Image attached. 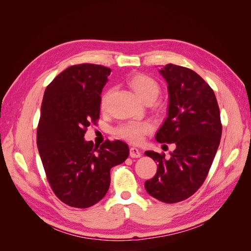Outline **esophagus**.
Instances as JSON below:
<instances>
[{
	"label": "esophagus",
	"mask_w": 251,
	"mask_h": 251,
	"mask_svg": "<svg viewBox=\"0 0 251 251\" xmlns=\"http://www.w3.org/2000/svg\"><path fill=\"white\" fill-rule=\"evenodd\" d=\"M129 156L131 158H140L141 156H142V153H141V151L138 149H136V147H130Z\"/></svg>",
	"instance_id": "obj_1"
}]
</instances>
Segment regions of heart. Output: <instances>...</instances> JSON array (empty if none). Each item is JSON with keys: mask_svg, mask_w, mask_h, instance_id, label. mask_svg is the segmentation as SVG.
<instances>
[{"mask_svg": "<svg viewBox=\"0 0 251 251\" xmlns=\"http://www.w3.org/2000/svg\"><path fill=\"white\" fill-rule=\"evenodd\" d=\"M128 83L131 87L136 94L143 100L144 102L153 101L160 93V86L159 83L152 78V77L144 74H138L131 76L128 79ZM109 94L110 91H107L101 96L100 106L105 108L108 101ZM151 130V125L147 122H127V123L122 124L115 129L117 136L124 139L128 142L137 144L143 140V137L146 133H149Z\"/></svg>", "mask_w": 251, "mask_h": 251, "instance_id": "1", "label": "heart"}]
</instances>
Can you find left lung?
I'll return each instance as SVG.
<instances>
[{
    "label": "left lung",
    "mask_w": 251,
    "mask_h": 251,
    "mask_svg": "<svg viewBox=\"0 0 251 251\" xmlns=\"http://www.w3.org/2000/svg\"><path fill=\"white\" fill-rule=\"evenodd\" d=\"M159 72L168 82L169 108L156 140L176 149L170 159L145 151L158 169L144 185L158 201L175 203L194 194L207 177L221 142V114L214 91L194 71L169 63Z\"/></svg>",
    "instance_id": "8db88e82"
}]
</instances>
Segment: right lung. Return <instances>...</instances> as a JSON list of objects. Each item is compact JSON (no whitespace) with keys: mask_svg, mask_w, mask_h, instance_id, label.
Here are the masks:
<instances>
[{"mask_svg":"<svg viewBox=\"0 0 251 251\" xmlns=\"http://www.w3.org/2000/svg\"><path fill=\"white\" fill-rule=\"evenodd\" d=\"M110 72L100 64H76L57 75L43 95L38 151L50 188L70 207L99 202L110 185L111 168L129 155L120 140L93 147L83 138L100 118L101 90Z\"/></svg>","mask_w":251,"mask_h":251,"instance_id":"add662e5","label":"right lung"}]
</instances>
